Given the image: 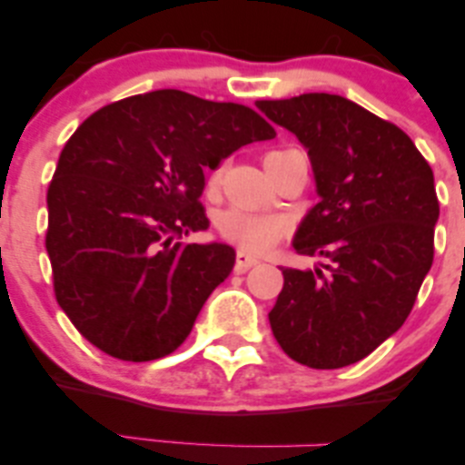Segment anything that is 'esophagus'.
<instances>
[{
  "label": "esophagus",
  "instance_id": "1",
  "mask_svg": "<svg viewBox=\"0 0 465 465\" xmlns=\"http://www.w3.org/2000/svg\"><path fill=\"white\" fill-rule=\"evenodd\" d=\"M258 262H260L258 258H253V255L244 253L242 249H238V253H236V266H233V271H236V273H244V271H249L251 266H255Z\"/></svg>",
  "mask_w": 465,
  "mask_h": 465
}]
</instances>
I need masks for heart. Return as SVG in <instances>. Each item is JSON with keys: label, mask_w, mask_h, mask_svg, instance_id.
I'll use <instances>...</instances> for the list:
<instances>
[{"label": "heart", "mask_w": 465, "mask_h": 465, "mask_svg": "<svg viewBox=\"0 0 465 465\" xmlns=\"http://www.w3.org/2000/svg\"><path fill=\"white\" fill-rule=\"evenodd\" d=\"M282 153L273 151L264 157H271V154ZM221 174L223 168L216 165V168L210 170L207 174V192H216L218 185H221ZM216 229L218 236L227 242L236 244L238 249H242L244 253H266L269 249H273L286 233V223L277 216H264V214H249V212L242 210H225L221 212L216 218Z\"/></svg>", "instance_id": "b5f03b06"}]
</instances>
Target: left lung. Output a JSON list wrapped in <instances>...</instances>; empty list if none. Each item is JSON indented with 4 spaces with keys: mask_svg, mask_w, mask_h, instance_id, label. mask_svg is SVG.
<instances>
[{
    "mask_svg": "<svg viewBox=\"0 0 465 465\" xmlns=\"http://www.w3.org/2000/svg\"><path fill=\"white\" fill-rule=\"evenodd\" d=\"M308 148L322 201L295 236L323 269H282L271 330L292 361L339 370L407 322L435 255L433 170L391 122L334 94L258 100Z\"/></svg>",
    "mask_w": 465,
    "mask_h": 465,
    "instance_id": "8db88e82",
    "label": "left lung"
}]
</instances>
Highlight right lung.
I'll return each instance as SVG.
<instances>
[{"instance_id":"right-lung-1","label":"right lung","mask_w":465,"mask_h":465,"mask_svg":"<svg viewBox=\"0 0 465 465\" xmlns=\"http://www.w3.org/2000/svg\"><path fill=\"white\" fill-rule=\"evenodd\" d=\"M273 137L249 106L179 89L117 100L78 126L47 188L45 249L58 306L89 343L143 362L188 339L236 253L174 240L210 225L205 170Z\"/></svg>"}]
</instances>
